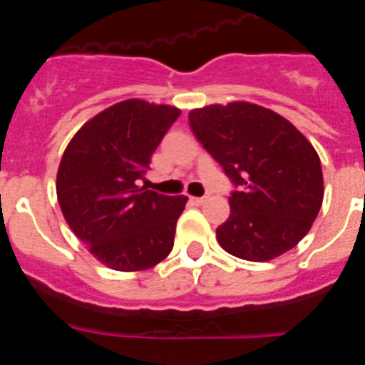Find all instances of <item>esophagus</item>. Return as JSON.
Returning <instances> with one entry per match:
<instances>
[{"mask_svg":"<svg viewBox=\"0 0 365 365\" xmlns=\"http://www.w3.org/2000/svg\"><path fill=\"white\" fill-rule=\"evenodd\" d=\"M190 201H192L193 202V205H202V202H205L206 201V197H190Z\"/></svg>","mask_w":365,"mask_h":365,"instance_id":"obj_1","label":"esophagus"}]
</instances>
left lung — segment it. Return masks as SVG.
<instances>
[{
	"mask_svg": "<svg viewBox=\"0 0 365 365\" xmlns=\"http://www.w3.org/2000/svg\"><path fill=\"white\" fill-rule=\"evenodd\" d=\"M190 128L234 185L217 228L228 254L270 261L299 243L324 201L320 157L291 122L250 102L192 109Z\"/></svg>",
	"mask_w": 365,
	"mask_h": 365,
	"instance_id": "1",
	"label": "left lung"
}]
</instances>
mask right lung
Returning a JSON list of instances; mask_svg holds the SVG:
<instances>
[{
    "label": "right lung",
    "instance_id": "add662e5",
    "mask_svg": "<svg viewBox=\"0 0 365 365\" xmlns=\"http://www.w3.org/2000/svg\"><path fill=\"white\" fill-rule=\"evenodd\" d=\"M179 115L172 106L124 100L87 120L63 151L56 175L62 214L109 269L146 270L172 252L188 197H168L138 180Z\"/></svg>",
    "mask_w": 365,
    "mask_h": 365
}]
</instances>
